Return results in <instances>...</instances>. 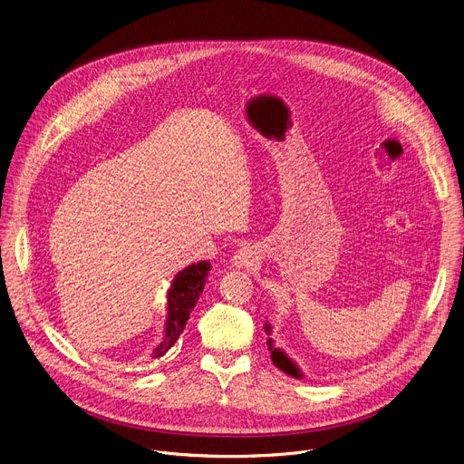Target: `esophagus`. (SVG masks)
<instances>
[{"mask_svg": "<svg viewBox=\"0 0 464 464\" xmlns=\"http://www.w3.org/2000/svg\"><path fill=\"white\" fill-rule=\"evenodd\" d=\"M256 258V253L253 247H242L235 256H233V266L235 267H249Z\"/></svg>", "mask_w": 464, "mask_h": 464, "instance_id": "34e87169", "label": "esophagus"}]
</instances>
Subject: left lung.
Wrapping results in <instances>:
<instances>
[{
	"instance_id": "obj_1",
	"label": "left lung",
	"mask_w": 464,
	"mask_h": 464,
	"mask_svg": "<svg viewBox=\"0 0 464 464\" xmlns=\"http://www.w3.org/2000/svg\"><path fill=\"white\" fill-rule=\"evenodd\" d=\"M266 332L267 334H271V324L267 323L266 324ZM267 344H269V352H271V361L275 362V366L279 368V370L283 371V372H286V374H290V376H294V378H303V372L299 371V368L285 355V352H281L278 348H275V344H273V339H269L267 341Z\"/></svg>"
}]
</instances>
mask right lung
I'll list each match as a JSON object with an SVG mask.
<instances>
[{
	"label": "right lung",
	"mask_w": 464,
	"mask_h": 464,
	"mask_svg": "<svg viewBox=\"0 0 464 464\" xmlns=\"http://www.w3.org/2000/svg\"><path fill=\"white\" fill-rule=\"evenodd\" d=\"M211 266L209 262L191 264L172 279L170 288L167 292V323H165V335L160 346L154 350L152 357H163L179 339L185 330L186 321L189 319L191 310L195 308L198 295L204 290V283L208 278Z\"/></svg>",
	"instance_id": "1"
}]
</instances>
